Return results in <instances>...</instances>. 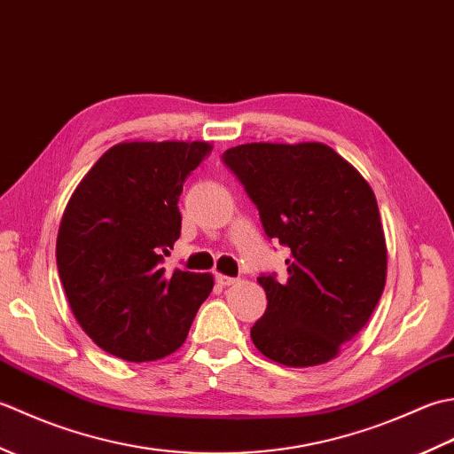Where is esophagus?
Masks as SVG:
<instances>
[{"instance_id": "esophagus-1", "label": "esophagus", "mask_w": 454, "mask_h": 454, "mask_svg": "<svg viewBox=\"0 0 454 454\" xmlns=\"http://www.w3.org/2000/svg\"><path fill=\"white\" fill-rule=\"evenodd\" d=\"M238 281V278H234V277H228V275H216V283L220 285V286H230V285H234Z\"/></svg>"}]
</instances>
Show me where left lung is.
Returning a JSON list of instances; mask_svg holds the SVG:
<instances>
[{
  "instance_id": "left-lung-1",
  "label": "left lung",
  "mask_w": 454,
  "mask_h": 454,
  "mask_svg": "<svg viewBox=\"0 0 454 454\" xmlns=\"http://www.w3.org/2000/svg\"><path fill=\"white\" fill-rule=\"evenodd\" d=\"M265 234L288 247V278L257 277L267 310L252 341L267 359L316 366L335 359L369 322L387 283V242L364 177L320 142H252L224 152Z\"/></svg>"
}]
</instances>
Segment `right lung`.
Instances as JSON below:
<instances>
[{"label": "right lung", "instance_id": "add662e5", "mask_svg": "<svg viewBox=\"0 0 454 454\" xmlns=\"http://www.w3.org/2000/svg\"><path fill=\"white\" fill-rule=\"evenodd\" d=\"M208 142H121L67 200L56 263L75 320L130 363L177 351L215 278L161 267L181 234L179 195Z\"/></svg>", "mask_w": 454, "mask_h": 454}]
</instances>
